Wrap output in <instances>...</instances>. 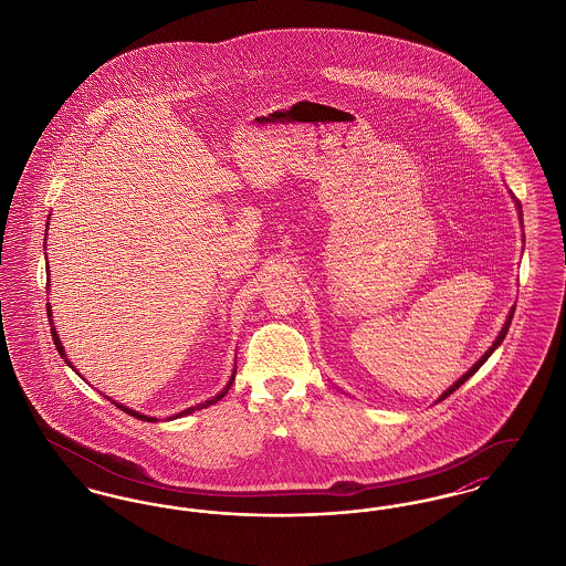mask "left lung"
<instances>
[{
  "mask_svg": "<svg viewBox=\"0 0 566 566\" xmlns=\"http://www.w3.org/2000/svg\"><path fill=\"white\" fill-rule=\"evenodd\" d=\"M515 206H517V210H520V220H522V206H520V201H517V199H515ZM513 312H515V310L512 307V310H510V316H507V321H505L503 328H501V333H499V337H496V339H494V344H492V346L485 350L484 356H482V358H480V360H478V363H475V365H473V367H471V369H469L464 376L460 377L458 381H454V384H452V386H450V388H448V390H446V392H443V395H441V397H439L434 403H441L443 399H448V397H450L454 390H458V388H460V386H462V384H464L469 377L473 376V374H475V371H478V369L484 365L485 360L490 358V354H492V352L496 350V348L503 344V339H505V335H507V331H510V324H512Z\"/></svg>",
  "mask_w": 566,
  "mask_h": 566,
  "instance_id": "obj_1",
  "label": "left lung"
}]
</instances>
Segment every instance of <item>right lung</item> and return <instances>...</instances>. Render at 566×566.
Listing matches in <instances>:
<instances>
[{
	"label": "right lung",
	"mask_w": 566,
	"mask_h": 566,
	"mask_svg": "<svg viewBox=\"0 0 566 566\" xmlns=\"http://www.w3.org/2000/svg\"><path fill=\"white\" fill-rule=\"evenodd\" d=\"M49 227V224H46ZM51 284H46V289H49ZM46 312H49V321H51V333H53V342L54 346H56V350H59V354H61V358H65V363L74 369V365L67 360V354H65V348H63V344H61V339H59V335H56V331H54L53 326V310H51V303H46ZM76 371V369H74ZM233 379H235V367H233V374H231V377H229V381H227V386L216 395V397H212V399H208V401H203V403L195 405V407H189V409H185V411H180V413H176V416H171V418H182V416H189V413H192L195 409H206V407H210V405H214L216 401H220L227 392H229V388H231V384H233ZM112 401V399H109ZM112 403L116 405L118 409H123L125 413H129V416H134V418H137V420H144V422H157V418H153V416H144V413H139V411H134V409H129L127 405H120L116 403V401H112Z\"/></svg>",
	"instance_id": "obj_1"
}]
</instances>
